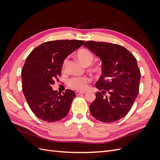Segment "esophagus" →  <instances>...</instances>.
Listing matches in <instances>:
<instances>
[{"label":"esophagus","mask_w":160,"mask_h":160,"mask_svg":"<svg viewBox=\"0 0 160 160\" xmlns=\"http://www.w3.org/2000/svg\"><path fill=\"white\" fill-rule=\"evenodd\" d=\"M85 93V91H83V92H79V91H76L75 92V95H82V94H84Z\"/></svg>","instance_id":"34e87169"}]
</instances>
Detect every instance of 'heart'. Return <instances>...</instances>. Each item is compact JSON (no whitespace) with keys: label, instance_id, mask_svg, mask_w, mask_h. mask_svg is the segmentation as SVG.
I'll list each match as a JSON object with an SVG mask.
<instances>
[{"label":"heart","instance_id":"1","mask_svg":"<svg viewBox=\"0 0 160 160\" xmlns=\"http://www.w3.org/2000/svg\"><path fill=\"white\" fill-rule=\"evenodd\" d=\"M76 57L82 64L85 66L90 65L94 59V56L89 50L81 49L76 52ZM67 63V59H65L62 64V69H65ZM91 71L95 73L101 71V67L99 65H94L91 67ZM90 82L89 77L84 76L79 77H72L68 81V85L71 88L78 91H85L88 87V83Z\"/></svg>","mask_w":160,"mask_h":160}]
</instances>
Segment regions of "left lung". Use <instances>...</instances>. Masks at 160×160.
Here are the masks:
<instances>
[{
    "label": "left lung",
    "instance_id": "8db88e82",
    "mask_svg": "<svg viewBox=\"0 0 160 160\" xmlns=\"http://www.w3.org/2000/svg\"><path fill=\"white\" fill-rule=\"evenodd\" d=\"M83 45L102 61V74L95 85L101 92L89 105L91 115L105 123L123 118L139 93L141 73L136 59L119 45L89 41Z\"/></svg>",
    "mask_w": 160,
    "mask_h": 160
}]
</instances>
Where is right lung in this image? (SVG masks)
Here are the masks:
<instances>
[{
    "instance_id": "add662e5",
    "label": "right lung",
    "mask_w": 160,
    "mask_h": 160,
    "mask_svg": "<svg viewBox=\"0 0 160 160\" xmlns=\"http://www.w3.org/2000/svg\"><path fill=\"white\" fill-rule=\"evenodd\" d=\"M79 40H58L42 43L27 57L22 72L24 95L37 118L55 122L68 114L75 92L67 89L57 93L51 85L61 75L64 60L84 43Z\"/></svg>"
}]
</instances>
